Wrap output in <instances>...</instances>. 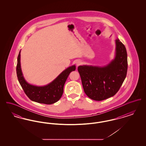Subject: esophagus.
<instances>
[{"mask_svg": "<svg viewBox=\"0 0 146 146\" xmlns=\"http://www.w3.org/2000/svg\"><path fill=\"white\" fill-rule=\"evenodd\" d=\"M81 63H82V62H81L80 60H78V61H76V66H79V65H80V64H81Z\"/></svg>", "mask_w": 146, "mask_h": 146, "instance_id": "1", "label": "esophagus"}]
</instances>
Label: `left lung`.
I'll list each match as a JSON object with an SVG mask.
<instances>
[{
  "label": "left lung",
  "mask_w": 146,
  "mask_h": 146,
  "mask_svg": "<svg viewBox=\"0 0 146 146\" xmlns=\"http://www.w3.org/2000/svg\"><path fill=\"white\" fill-rule=\"evenodd\" d=\"M115 42V56L108 64L78 67L84 91L92 100L102 101L113 96L125 80L127 70L126 50L119 39Z\"/></svg>",
  "instance_id": "1"
}]
</instances>
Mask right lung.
<instances>
[{
    "label": "right lung",
    "instance_id": "right-lung-1",
    "mask_svg": "<svg viewBox=\"0 0 146 146\" xmlns=\"http://www.w3.org/2000/svg\"><path fill=\"white\" fill-rule=\"evenodd\" d=\"M21 51L17 57L16 73L19 82L26 95L32 101L40 104H53L62 96L63 87L70 73L76 70L73 65L64 70L52 82L44 86H36L28 83L25 80L21 67Z\"/></svg>",
    "mask_w": 146,
    "mask_h": 146
}]
</instances>
